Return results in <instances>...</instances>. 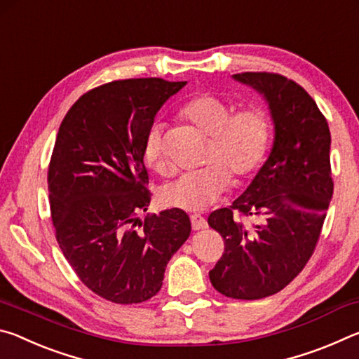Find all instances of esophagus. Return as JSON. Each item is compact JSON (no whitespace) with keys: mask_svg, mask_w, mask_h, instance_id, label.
<instances>
[{"mask_svg":"<svg viewBox=\"0 0 359 359\" xmlns=\"http://www.w3.org/2000/svg\"><path fill=\"white\" fill-rule=\"evenodd\" d=\"M190 220H191V228L194 231H199V229H204L208 228V222H205V218L199 214H191L190 215Z\"/></svg>","mask_w":359,"mask_h":359,"instance_id":"1","label":"esophagus"}]
</instances>
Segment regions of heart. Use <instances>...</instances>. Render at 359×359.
<instances>
[{"instance_id": "obj_1", "label": "heart", "mask_w": 359, "mask_h": 359, "mask_svg": "<svg viewBox=\"0 0 359 359\" xmlns=\"http://www.w3.org/2000/svg\"><path fill=\"white\" fill-rule=\"evenodd\" d=\"M234 110L233 104L214 93H199L185 102L182 117L209 136L204 161L196 171L182 174L161 190V201L169 208L201 210L215 203L231 184V175L245 179L264 161L271 144V117L264 107L252 104ZM142 154L145 163L166 174L165 137L160 125L145 133Z\"/></svg>"}]
</instances>
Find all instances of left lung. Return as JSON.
<instances>
[{
  "label": "left lung",
  "mask_w": 359,
  "mask_h": 359,
  "mask_svg": "<svg viewBox=\"0 0 359 359\" xmlns=\"http://www.w3.org/2000/svg\"><path fill=\"white\" fill-rule=\"evenodd\" d=\"M234 79L264 95L276 141L242 196L208 218L224 242L209 277L223 296L253 301L283 290L315 252L334 190L331 133L317 102L291 79L266 71ZM244 216L260 223L245 227Z\"/></svg>",
  "instance_id": "1"
}]
</instances>
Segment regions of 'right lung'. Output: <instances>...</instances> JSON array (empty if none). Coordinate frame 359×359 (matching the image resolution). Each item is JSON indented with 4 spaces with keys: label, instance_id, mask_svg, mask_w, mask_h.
I'll return each mask as SVG.
<instances>
[{
    "label": "right lung",
    "instance_id": "1",
    "mask_svg": "<svg viewBox=\"0 0 359 359\" xmlns=\"http://www.w3.org/2000/svg\"><path fill=\"white\" fill-rule=\"evenodd\" d=\"M185 83L158 77L102 83L60 125L47 169L55 238L79 280L106 301L154 297L168 261L190 236L182 209L139 220L150 204L145 133Z\"/></svg>",
    "mask_w": 359,
    "mask_h": 359
}]
</instances>
